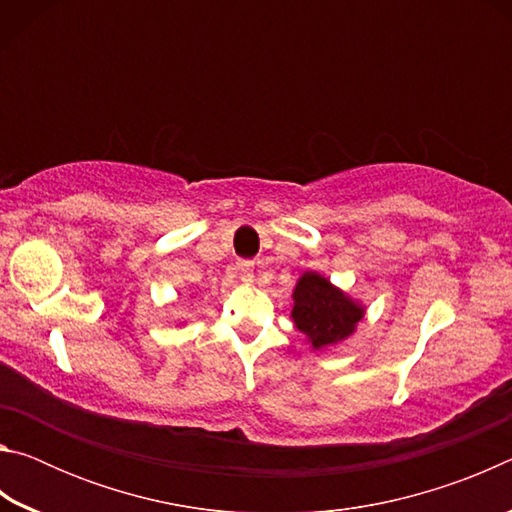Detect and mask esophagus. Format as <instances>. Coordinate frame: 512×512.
<instances>
[{
  "instance_id": "1",
  "label": "esophagus",
  "mask_w": 512,
  "mask_h": 512,
  "mask_svg": "<svg viewBox=\"0 0 512 512\" xmlns=\"http://www.w3.org/2000/svg\"><path fill=\"white\" fill-rule=\"evenodd\" d=\"M237 271H239V277L244 280L246 284H250L255 280V266L253 262H239L237 264Z\"/></svg>"
}]
</instances>
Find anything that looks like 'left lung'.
I'll list each match as a JSON object with an SVG mask.
<instances>
[{
    "mask_svg": "<svg viewBox=\"0 0 512 512\" xmlns=\"http://www.w3.org/2000/svg\"><path fill=\"white\" fill-rule=\"evenodd\" d=\"M291 318L314 350L329 348L354 334L363 318V307L345 296L316 271H307L293 289Z\"/></svg>",
    "mask_w": 512,
    "mask_h": 512,
    "instance_id": "8db88e82",
    "label": "left lung"
}]
</instances>
